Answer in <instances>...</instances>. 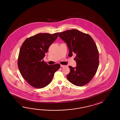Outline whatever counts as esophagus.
Wrapping results in <instances>:
<instances>
[{
    "label": "esophagus",
    "instance_id": "34e87169",
    "mask_svg": "<svg viewBox=\"0 0 120 120\" xmlns=\"http://www.w3.org/2000/svg\"><path fill=\"white\" fill-rule=\"evenodd\" d=\"M64 66H65V65H62V64L60 65V67H64Z\"/></svg>",
    "mask_w": 120,
    "mask_h": 120
}]
</instances>
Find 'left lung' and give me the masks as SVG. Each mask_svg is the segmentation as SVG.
<instances>
[{
	"mask_svg": "<svg viewBox=\"0 0 120 120\" xmlns=\"http://www.w3.org/2000/svg\"><path fill=\"white\" fill-rule=\"evenodd\" d=\"M58 35L67 44L69 56L76 54V66H69L67 79L77 86L86 85L96 73L99 64V52L94 41L89 34L75 29L60 33Z\"/></svg>",
	"mask_w": 120,
	"mask_h": 120,
	"instance_id": "obj_1",
	"label": "left lung"
}]
</instances>
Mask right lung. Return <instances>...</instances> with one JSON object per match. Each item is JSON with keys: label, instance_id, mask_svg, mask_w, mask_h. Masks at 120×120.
I'll return each instance as SVG.
<instances>
[{"label": "right lung", "instance_id": "1", "mask_svg": "<svg viewBox=\"0 0 120 120\" xmlns=\"http://www.w3.org/2000/svg\"><path fill=\"white\" fill-rule=\"evenodd\" d=\"M58 33H38L26 39L20 47L18 69L23 79L31 86L42 88L48 85L60 64L49 65L43 59L49 47L58 37Z\"/></svg>", "mask_w": 120, "mask_h": 120}]
</instances>
